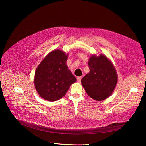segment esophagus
<instances>
[{
    "mask_svg": "<svg viewBox=\"0 0 146 146\" xmlns=\"http://www.w3.org/2000/svg\"><path fill=\"white\" fill-rule=\"evenodd\" d=\"M81 79H82V78H81V77H78V78H77V80H78V82H80Z\"/></svg>",
    "mask_w": 146,
    "mask_h": 146,
    "instance_id": "esophagus-1",
    "label": "esophagus"
}]
</instances>
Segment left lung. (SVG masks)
I'll use <instances>...</instances> for the list:
<instances>
[{
    "label": "left lung",
    "instance_id": "1",
    "mask_svg": "<svg viewBox=\"0 0 146 146\" xmlns=\"http://www.w3.org/2000/svg\"><path fill=\"white\" fill-rule=\"evenodd\" d=\"M89 73L81 83L87 94L96 101H103L111 96L115 88L118 76L112 63L103 54L92 56L88 62Z\"/></svg>",
    "mask_w": 146,
    "mask_h": 146
}]
</instances>
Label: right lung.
Returning a JSON list of instances; mask_svg holds the SVG:
<instances>
[{
    "label": "right lung",
    "mask_w": 146,
    "mask_h": 146,
    "mask_svg": "<svg viewBox=\"0 0 146 146\" xmlns=\"http://www.w3.org/2000/svg\"><path fill=\"white\" fill-rule=\"evenodd\" d=\"M68 54L60 50L50 52L36 69L34 85L38 94L49 101L63 98L76 78L66 64Z\"/></svg>",
    "instance_id": "add662e5"
}]
</instances>
